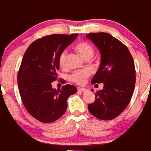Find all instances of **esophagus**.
Masks as SVG:
<instances>
[{"label":"esophagus","mask_w":151,"mask_h":151,"mask_svg":"<svg viewBox=\"0 0 151 151\" xmlns=\"http://www.w3.org/2000/svg\"><path fill=\"white\" fill-rule=\"evenodd\" d=\"M86 89H85V88H81V87H77V91H81V92H85V91H86Z\"/></svg>","instance_id":"obj_1"}]
</instances>
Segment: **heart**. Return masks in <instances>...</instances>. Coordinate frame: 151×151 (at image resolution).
<instances>
[{"label": "heart", "instance_id": "obj_1", "mask_svg": "<svg viewBox=\"0 0 151 151\" xmlns=\"http://www.w3.org/2000/svg\"><path fill=\"white\" fill-rule=\"evenodd\" d=\"M74 49L86 60H90L94 54V49L93 46L86 41H81L77 42V44L74 45ZM66 62H67V52L66 51H63L59 56V66L62 68H64L66 66ZM89 76L90 72L88 70L76 71L70 76V80L79 85H82L86 82V80Z\"/></svg>", "mask_w": 151, "mask_h": 151}]
</instances>
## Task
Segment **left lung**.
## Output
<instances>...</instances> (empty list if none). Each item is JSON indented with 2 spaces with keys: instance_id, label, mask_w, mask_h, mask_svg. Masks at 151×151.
I'll use <instances>...</instances> for the list:
<instances>
[{
  "instance_id": "8db88e82",
  "label": "left lung",
  "mask_w": 151,
  "mask_h": 151,
  "mask_svg": "<svg viewBox=\"0 0 151 151\" xmlns=\"http://www.w3.org/2000/svg\"><path fill=\"white\" fill-rule=\"evenodd\" d=\"M86 37L101 53V64L91 84L104 83L103 89L96 91L95 101L88 109L99 119L111 120L124 111L133 96L136 84L133 59L127 47L110 34L93 32Z\"/></svg>"
}]
</instances>
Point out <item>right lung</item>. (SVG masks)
Returning <instances> with one entry per match:
<instances>
[{
    "mask_svg": "<svg viewBox=\"0 0 151 151\" xmlns=\"http://www.w3.org/2000/svg\"><path fill=\"white\" fill-rule=\"evenodd\" d=\"M78 34H54L36 40L26 50L18 73L21 100L28 113L43 123L58 120L65 113L69 96L77 92L73 85L61 89L52 87L58 79L60 53L72 43Z\"/></svg>",
    "mask_w": 151,
    "mask_h": 151,
    "instance_id": "add662e5",
    "label": "right lung"
}]
</instances>
